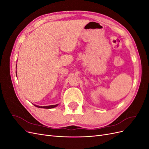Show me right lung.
<instances>
[{"mask_svg":"<svg viewBox=\"0 0 149 149\" xmlns=\"http://www.w3.org/2000/svg\"><path fill=\"white\" fill-rule=\"evenodd\" d=\"M16 76H17V71H16ZM58 104H56V105H51V106H37L35 105V106L37 107H40V108H44V109H52V108H54L58 106Z\"/></svg>","mask_w":149,"mask_h":149,"instance_id":"right-lung-1","label":"right lung"}]
</instances>
